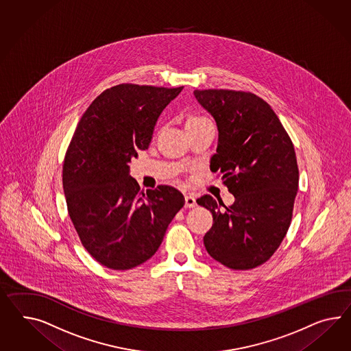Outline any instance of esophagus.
I'll list each match as a JSON object with an SVG mask.
<instances>
[{
	"label": "esophagus",
	"instance_id": "esophagus-1",
	"mask_svg": "<svg viewBox=\"0 0 351 351\" xmlns=\"http://www.w3.org/2000/svg\"><path fill=\"white\" fill-rule=\"evenodd\" d=\"M195 206H197L195 197H194L193 194H186V195H185V207H186V208H193V207H195Z\"/></svg>",
	"mask_w": 351,
	"mask_h": 351
}]
</instances>
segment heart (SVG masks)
Listing matches in <instances>:
<instances>
[{
  "label": "heart",
  "instance_id": "heart-1",
  "mask_svg": "<svg viewBox=\"0 0 351 351\" xmlns=\"http://www.w3.org/2000/svg\"><path fill=\"white\" fill-rule=\"evenodd\" d=\"M208 121V119L206 116L199 114H191L186 119V128L193 126V125H198V123H206Z\"/></svg>",
  "mask_w": 351,
  "mask_h": 351
}]
</instances>
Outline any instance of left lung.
Wrapping results in <instances>:
<instances>
[{
    "label": "left lung",
    "instance_id": "left-lung-1",
    "mask_svg": "<svg viewBox=\"0 0 351 351\" xmlns=\"http://www.w3.org/2000/svg\"><path fill=\"white\" fill-rule=\"evenodd\" d=\"M194 95L217 123L210 171L235 197L226 207L197 199L213 225L203 237L209 256L232 269H252L274 256L290 228L299 186L294 144L271 106L243 90L204 89Z\"/></svg>",
    "mask_w": 351,
    "mask_h": 351
}]
</instances>
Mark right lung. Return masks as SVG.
Masks as SVG:
<instances>
[{"mask_svg":"<svg viewBox=\"0 0 351 351\" xmlns=\"http://www.w3.org/2000/svg\"><path fill=\"white\" fill-rule=\"evenodd\" d=\"M182 88L106 89L86 108L67 147V212L83 247L107 268L125 271L148 261L184 207V195L173 186L144 194L129 175L132 158L149 147L157 119Z\"/></svg>","mask_w":351,"mask_h":351,"instance_id":"add662e5","label":"right lung"}]
</instances>
